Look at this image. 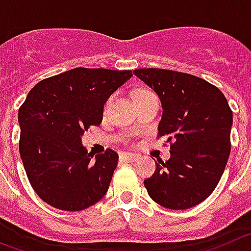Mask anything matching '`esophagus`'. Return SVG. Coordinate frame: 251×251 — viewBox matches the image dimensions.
<instances>
[{"label":"esophagus","mask_w":251,"mask_h":251,"mask_svg":"<svg viewBox=\"0 0 251 251\" xmlns=\"http://www.w3.org/2000/svg\"><path fill=\"white\" fill-rule=\"evenodd\" d=\"M120 159L124 162H132L135 159H138V155L134 152H120Z\"/></svg>","instance_id":"esophagus-1"}]
</instances>
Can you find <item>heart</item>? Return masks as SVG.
Returning <instances> with one entry per match:
<instances>
[{
	"mask_svg": "<svg viewBox=\"0 0 251 251\" xmlns=\"http://www.w3.org/2000/svg\"><path fill=\"white\" fill-rule=\"evenodd\" d=\"M140 92H144V91H140ZM139 93V92H138Z\"/></svg>",
	"mask_w": 251,
	"mask_h": 251,
	"instance_id": "heart-1",
	"label": "heart"
}]
</instances>
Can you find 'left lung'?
<instances>
[{
    "label": "left lung",
    "mask_w": 251,
    "mask_h": 251,
    "mask_svg": "<svg viewBox=\"0 0 251 251\" xmlns=\"http://www.w3.org/2000/svg\"><path fill=\"white\" fill-rule=\"evenodd\" d=\"M162 102L159 136L171 143V159L155 162L144 180L150 198L171 210L204 201L219 184L230 155L232 111L217 87L167 69H135Z\"/></svg>",
    "instance_id": "1"
}]
</instances>
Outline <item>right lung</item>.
Instances as JSON below:
<instances>
[{
	"label": "right lung",
	"mask_w": 251,
	"mask_h": 251,
	"mask_svg": "<svg viewBox=\"0 0 251 251\" xmlns=\"http://www.w3.org/2000/svg\"><path fill=\"white\" fill-rule=\"evenodd\" d=\"M131 71L74 68L39 82L19 110L20 155L30 184L50 206L80 211L107 192L119 156H95L82 136L99 126L103 106Z\"/></svg>",
	"instance_id": "add662e5"
}]
</instances>
